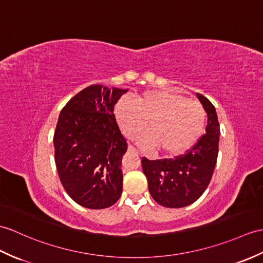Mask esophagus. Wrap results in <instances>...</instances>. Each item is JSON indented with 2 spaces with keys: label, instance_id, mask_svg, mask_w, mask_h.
<instances>
[{
  "label": "esophagus",
  "instance_id": "esophagus-1",
  "mask_svg": "<svg viewBox=\"0 0 263 263\" xmlns=\"http://www.w3.org/2000/svg\"><path fill=\"white\" fill-rule=\"evenodd\" d=\"M127 150H129L130 152H134V154H139V152L137 151V149L134 148V146H132V145H129V146H127Z\"/></svg>",
  "mask_w": 263,
  "mask_h": 263
}]
</instances>
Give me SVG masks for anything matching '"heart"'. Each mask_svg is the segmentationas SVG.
Listing matches in <instances>:
<instances>
[{
	"label": "heart",
	"mask_w": 263,
	"mask_h": 263,
	"mask_svg": "<svg viewBox=\"0 0 263 263\" xmlns=\"http://www.w3.org/2000/svg\"><path fill=\"white\" fill-rule=\"evenodd\" d=\"M114 115L122 133L133 138L149 121L150 131L138 138L141 148H159L163 156L178 157L197 143L204 132L206 113L198 102L172 89L145 90L136 101L123 96L115 104Z\"/></svg>",
	"instance_id": "1"
}]
</instances>
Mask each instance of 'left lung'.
Masks as SVG:
<instances>
[{
  "instance_id": "left-lung-1",
  "label": "left lung",
  "mask_w": 263,
  "mask_h": 263,
  "mask_svg": "<svg viewBox=\"0 0 263 263\" xmlns=\"http://www.w3.org/2000/svg\"><path fill=\"white\" fill-rule=\"evenodd\" d=\"M197 97L207 113L206 134L184 156L175 159L141 160L152 198L169 209H179L196 201L214 173L219 142L216 109L205 96L197 93Z\"/></svg>"
}]
</instances>
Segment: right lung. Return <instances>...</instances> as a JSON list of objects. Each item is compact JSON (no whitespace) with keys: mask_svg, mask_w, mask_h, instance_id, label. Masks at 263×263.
<instances>
[{"mask_svg":"<svg viewBox=\"0 0 263 263\" xmlns=\"http://www.w3.org/2000/svg\"><path fill=\"white\" fill-rule=\"evenodd\" d=\"M126 91L91 85L59 114L53 134L57 172L67 194L86 209H106L122 194L121 162L127 144L113 111Z\"/></svg>","mask_w":263,"mask_h":263,"instance_id":"1","label":"right lung"}]
</instances>
